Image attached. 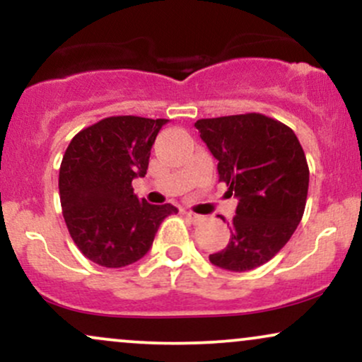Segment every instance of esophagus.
<instances>
[{
    "instance_id": "34e87169",
    "label": "esophagus",
    "mask_w": 362,
    "mask_h": 362,
    "mask_svg": "<svg viewBox=\"0 0 362 362\" xmlns=\"http://www.w3.org/2000/svg\"><path fill=\"white\" fill-rule=\"evenodd\" d=\"M184 214H185L187 218H189L190 221H192V223H199V221H202V216L195 214V213H192V211H184Z\"/></svg>"
}]
</instances>
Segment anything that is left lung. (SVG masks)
Segmentation results:
<instances>
[{
	"instance_id": "8db88e82",
	"label": "left lung",
	"mask_w": 362,
	"mask_h": 362,
	"mask_svg": "<svg viewBox=\"0 0 362 362\" xmlns=\"http://www.w3.org/2000/svg\"><path fill=\"white\" fill-rule=\"evenodd\" d=\"M218 160L219 182L238 199L230 242L211 264L245 272L269 262L300 224L310 170L293 129L262 114L199 119L194 124Z\"/></svg>"
}]
</instances>
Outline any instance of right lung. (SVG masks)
I'll return each mask as SVG.
<instances>
[{"label": "right lung", "instance_id": "right-lung-1", "mask_svg": "<svg viewBox=\"0 0 362 362\" xmlns=\"http://www.w3.org/2000/svg\"><path fill=\"white\" fill-rule=\"evenodd\" d=\"M167 119L115 115L85 127L71 139L59 168L66 226L86 259L102 267H126L146 255L172 204L139 201L132 178L146 175L151 146Z\"/></svg>", "mask_w": 362, "mask_h": 362}]
</instances>
